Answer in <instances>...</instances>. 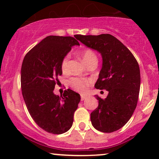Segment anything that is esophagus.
<instances>
[{"mask_svg":"<svg viewBox=\"0 0 159 159\" xmlns=\"http://www.w3.org/2000/svg\"><path fill=\"white\" fill-rule=\"evenodd\" d=\"M87 98V96H85V95H81V99L83 101V100H84L85 98Z\"/></svg>","mask_w":159,"mask_h":159,"instance_id":"1","label":"esophagus"}]
</instances>
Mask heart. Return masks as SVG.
Returning a JSON list of instances; mask_svg holds the SVG:
<instances>
[{
	"mask_svg": "<svg viewBox=\"0 0 159 159\" xmlns=\"http://www.w3.org/2000/svg\"><path fill=\"white\" fill-rule=\"evenodd\" d=\"M82 58H83L85 64L89 63L92 60H97L96 54L93 52L92 50L90 49H86L81 54ZM69 55H66L63 58L61 61V69L63 72H66L68 71L69 66ZM92 84V80L90 78H81L78 77L71 78L69 81V84L75 90L78 91L80 93H84L87 90V87Z\"/></svg>",
	"mask_w": 159,
	"mask_h": 159,
	"instance_id": "heart-1",
	"label": "heart"
}]
</instances>
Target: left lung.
Returning a JSON list of instances; mask_svg holds the SVG:
<instances>
[{"label":"left lung","mask_w":159,"mask_h":159,"mask_svg":"<svg viewBox=\"0 0 159 159\" xmlns=\"http://www.w3.org/2000/svg\"><path fill=\"white\" fill-rule=\"evenodd\" d=\"M77 39L102 57V67L95 87L108 92L107 97L97 95L98 107L90 114L92 125L102 132L111 133L126 124L138 104L140 73L132 53L111 34L78 35Z\"/></svg>","instance_id":"8db88e82"}]
</instances>
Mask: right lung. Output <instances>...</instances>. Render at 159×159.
Returning a JSON list of instances; mask_svg holds the SVG:
<instances>
[{
    "instance_id": "obj_1",
    "label": "right lung",
    "mask_w": 159,
    "mask_h": 159,
    "mask_svg": "<svg viewBox=\"0 0 159 159\" xmlns=\"http://www.w3.org/2000/svg\"><path fill=\"white\" fill-rule=\"evenodd\" d=\"M77 36H47L27 53L21 65V92L28 112L41 129L52 134H63L72 127L81 100L70 89L61 96L53 92L62 75V60L73 45H80Z\"/></svg>"
}]
</instances>
